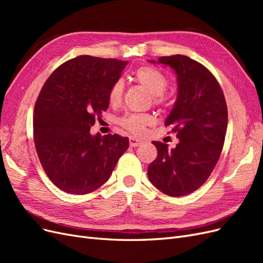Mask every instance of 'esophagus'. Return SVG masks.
Instances as JSON below:
<instances>
[{
  "label": "esophagus",
  "instance_id": "34e87169",
  "mask_svg": "<svg viewBox=\"0 0 263 263\" xmlns=\"http://www.w3.org/2000/svg\"><path fill=\"white\" fill-rule=\"evenodd\" d=\"M142 140H140V139H137V138H135V137H129V145H130V147H138V146H140L141 144H142Z\"/></svg>",
  "mask_w": 263,
  "mask_h": 263
}]
</instances>
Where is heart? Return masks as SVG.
Wrapping results in <instances>:
<instances>
[{"mask_svg":"<svg viewBox=\"0 0 263 263\" xmlns=\"http://www.w3.org/2000/svg\"><path fill=\"white\" fill-rule=\"evenodd\" d=\"M136 82L144 86L153 94L154 104L165 106L168 104V97L165 90L168 87V79L160 70L153 66H144L138 68L134 73ZM124 94V84L122 81H116L108 91V103L112 106L121 104ZM154 117L150 114H126L119 119V125L134 135H141L147 126L153 125Z\"/></svg>","mask_w":263,"mask_h":263,"instance_id":"heart-1","label":"heart"}]
</instances>
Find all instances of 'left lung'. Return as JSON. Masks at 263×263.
<instances>
[{
	"label": "left lung",
	"mask_w": 263,
	"mask_h": 263,
	"mask_svg": "<svg viewBox=\"0 0 263 263\" xmlns=\"http://www.w3.org/2000/svg\"><path fill=\"white\" fill-rule=\"evenodd\" d=\"M157 62L177 73L178 98L164 125L177 133L179 144L169 150L153 141L158 156L148 166V178L162 193L183 196L202 186L218 161L227 130V105L216 78L202 63L183 54L160 57Z\"/></svg>",
	"instance_id": "8db88e82"
}]
</instances>
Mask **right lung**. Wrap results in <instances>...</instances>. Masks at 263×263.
<instances>
[{"instance_id":"obj_1","label":"right lung","mask_w":263,"mask_h":263,"mask_svg":"<svg viewBox=\"0 0 263 263\" xmlns=\"http://www.w3.org/2000/svg\"><path fill=\"white\" fill-rule=\"evenodd\" d=\"M127 61L79 55L55 69L34 109L39 161L53 184L76 195L91 193L109 179L129 147L127 137L90 129L108 108V91Z\"/></svg>"}]
</instances>
